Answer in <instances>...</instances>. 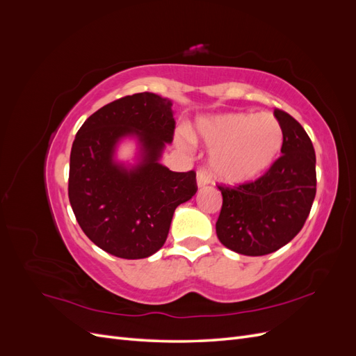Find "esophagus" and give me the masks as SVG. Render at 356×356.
<instances>
[{"mask_svg":"<svg viewBox=\"0 0 356 356\" xmlns=\"http://www.w3.org/2000/svg\"><path fill=\"white\" fill-rule=\"evenodd\" d=\"M196 181H197V187L199 188H202V187H204V186H208L209 184V175H208V172L207 170H199L197 172V175H196Z\"/></svg>","mask_w":356,"mask_h":356,"instance_id":"obj_1","label":"esophagus"}]
</instances>
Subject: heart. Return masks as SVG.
<instances>
[{
  "instance_id": "1",
  "label": "heart",
  "mask_w": 356,
  "mask_h": 356,
  "mask_svg": "<svg viewBox=\"0 0 356 356\" xmlns=\"http://www.w3.org/2000/svg\"><path fill=\"white\" fill-rule=\"evenodd\" d=\"M193 138L212 152V174L225 184L239 186L261 177L275 163L284 132L272 114L222 113L197 118ZM177 143L186 148L190 139L178 136Z\"/></svg>"
}]
</instances>
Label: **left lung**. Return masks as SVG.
<instances>
[{
  "label": "left lung",
  "mask_w": 356,
  "mask_h": 356,
  "mask_svg": "<svg viewBox=\"0 0 356 356\" xmlns=\"http://www.w3.org/2000/svg\"><path fill=\"white\" fill-rule=\"evenodd\" d=\"M284 132L281 153L266 174L236 188L218 187L222 207L215 230L229 250L266 255L294 239L316 195V157L306 131L288 113L275 110Z\"/></svg>",
  "instance_id": "left-lung-1"
}]
</instances>
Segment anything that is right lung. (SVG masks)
Wrapping results in <instances>:
<instances>
[{"label":"right lung","mask_w":356,"mask_h":356,"mask_svg":"<svg viewBox=\"0 0 356 356\" xmlns=\"http://www.w3.org/2000/svg\"><path fill=\"white\" fill-rule=\"evenodd\" d=\"M175 129L172 101L144 92L93 113L79 129L70 157L68 196L84 234L111 255L138 260L166 242L177 207L196 195V174L160 163ZM134 138L132 164L116 159Z\"/></svg>","instance_id":"add662e5"}]
</instances>
